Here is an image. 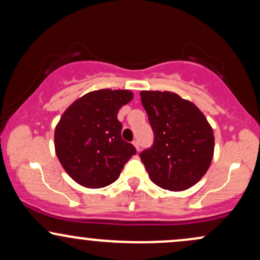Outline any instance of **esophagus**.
Masks as SVG:
<instances>
[{
    "label": "esophagus",
    "mask_w": 260,
    "mask_h": 260,
    "mask_svg": "<svg viewBox=\"0 0 260 260\" xmlns=\"http://www.w3.org/2000/svg\"><path fill=\"white\" fill-rule=\"evenodd\" d=\"M133 145H134V147H136L137 150H139V149H140V144H139V140L138 139L133 140Z\"/></svg>",
    "instance_id": "1"
}]
</instances>
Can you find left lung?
<instances>
[{"label": "left lung", "instance_id": "obj_1", "mask_svg": "<svg viewBox=\"0 0 260 260\" xmlns=\"http://www.w3.org/2000/svg\"><path fill=\"white\" fill-rule=\"evenodd\" d=\"M154 143L139 154L149 177L169 190H184L208 171L214 154L213 128L201 110L171 91H140Z\"/></svg>", "mask_w": 260, "mask_h": 260}]
</instances>
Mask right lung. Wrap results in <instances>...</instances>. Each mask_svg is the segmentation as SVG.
<instances>
[{"label": "right lung", "instance_id": "add662e5", "mask_svg": "<svg viewBox=\"0 0 260 260\" xmlns=\"http://www.w3.org/2000/svg\"><path fill=\"white\" fill-rule=\"evenodd\" d=\"M133 99L129 90L101 89L68 107L55 129V149L64 171L86 188L106 187L137 154L122 139L118 110Z\"/></svg>", "mask_w": 260, "mask_h": 260}]
</instances>
